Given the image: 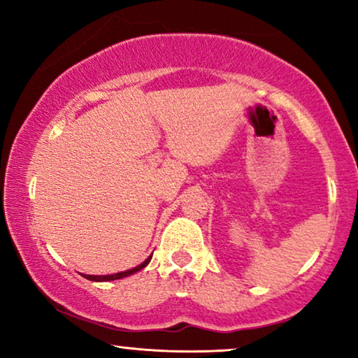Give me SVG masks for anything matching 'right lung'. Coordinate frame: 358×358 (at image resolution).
I'll list each match as a JSON object with an SVG mask.
<instances>
[{"instance_id": "1", "label": "right lung", "mask_w": 358, "mask_h": 358, "mask_svg": "<svg viewBox=\"0 0 358 358\" xmlns=\"http://www.w3.org/2000/svg\"><path fill=\"white\" fill-rule=\"evenodd\" d=\"M151 257H153V254H151V256H148V259H145V261L141 262L140 266H136V267H134V268H129V271L117 272V273H110V275H85V273H83V277L87 278V280H92V282H110V280H119V278L129 277V275H131V273H135V272L141 271V268H145V267L148 266V264H150Z\"/></svg>"}]
</instances>
